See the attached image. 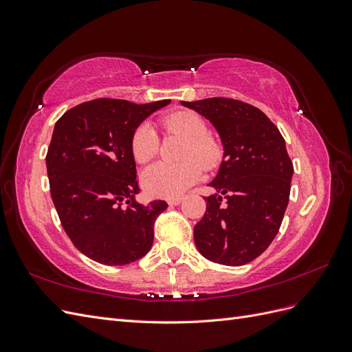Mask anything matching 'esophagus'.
Listing matches in <instances>:
<instances>
[{
    "instance_id": "34e87169",
    "label": "esophagus",
    "mask_w": 352,
    "mask_h": 352,
    "mask_svg": "<svg viewBox=\"0 0 352 352\" xmlns=\"http://www.w3.org/2000/svg\"><path fill=\"white\" fill-rule=\"evenodd\" d=\"M182 201H184V197H173V198H168L167 199L168 206H179Z\"/></svg>"
}]
</instances>
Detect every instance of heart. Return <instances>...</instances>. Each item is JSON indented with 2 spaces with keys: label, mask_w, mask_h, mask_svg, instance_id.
<instances>
[{
  "label": "heart",
  "mask_w": 352,
  "mask_h": 352,
  "mask_svg": "<svg viewBox=\"0 0 352 352\" xmlns=\"http://www.w3.org/2000/svg\"><path fill=\"white\" fill-rule=\"evenodd\" d=\"M163 131L186 138L182 148L185 160L179 163L158 162L142 175V185L150 195L173 198L184 194L201 179L207 170H214L225 157V146L220 138L208 131L204 117L190 110H180L164 116L160 120ZM160 150V138L150 124H140L131 138V151L138 163H148Z\"/></svg>",
  "instance_id": "1"
}]
</instances>
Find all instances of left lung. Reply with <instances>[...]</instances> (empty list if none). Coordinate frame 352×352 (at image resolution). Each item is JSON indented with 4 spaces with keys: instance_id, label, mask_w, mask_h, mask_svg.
Returning <instances> with one entry per match:
<instances>
[{
    "instance_id": "1",
    "label": "left lung",
    "mask_w": 352,
    "mask_h": 352,
    "mask_svg": "<svg viewBox=\"0 0 352 352\" xmlns=\"http://www.w3.org/2000/svg\"><path fill=\"white\" fill-rule=\"evenodd\" d=\"M217 129L225 157L194 228L198 251L210 261L243 265L267 250L289 202L294 166L283 136L260 109L239 100L182 101Z\"/></svg>"
}]
</instances>
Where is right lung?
<instances>
[{
	"label": "right lung",
	"instance_id": "obj_1",
	"mask_svg": "<svg viewBox=\"0 0 352 352\" xmlns=\"http://www.w3.org/2000/svg\"><path fill=\"white\" fill-rule=\"evenodd\" d=\"M170 100L133 104L98 98L67 110L47 153L51 198L67 236L88 258L105 265L140 260L151 250L163 199L136 202L131 151L133 131Z\"/></svg>",
	"mask_w": 352,
	"mask_h": 352
}]
</instances>
